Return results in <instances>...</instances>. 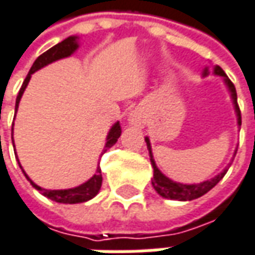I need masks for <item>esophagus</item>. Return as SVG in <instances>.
I'll list each match as a JSON object with an SVG mask.
<instances>
[{
	"label": "esophagus",
	"instance_id": "obj_1",
	"mask_svg": "<svg viewBox=\"0 0 255 255\" xmlns=\"http://www.w3.org/2000/svg\"><path fill=\"white\" fill-rule=\"evenodd\" d=\"M128 122L131 126H135V127H142L145 126V116H143V112L140 109H133L129 115H128Z\"/></svg>",
	"mask_w": 255,
	"mask_h": 255
}]
</instances>
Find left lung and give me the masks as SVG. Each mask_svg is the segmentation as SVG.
<instances>
[{
  "label": "left lung",
  "mask_w": 255,
  "mask_h": 255,
  "mask_svg": "<svg viewBox=\"0 0 255 255\" xmlns=\"http://www.w3.org/2000/svg\"><path fill=\"white\" fill-rule=\"evenodd\" d=\"M213 69H211V67ZM210 74H214V76H220L222 77V81L227 87L228 92H229V97H231V101H232L233 109H235V115H236V122H238V127L240 128L242 126V117H240V110L239 106H238V95H236V90H235V85L232 84V81L228 78V76L225 74V72L221 69L218 65L214 66H206L203 69L202 77H207ZM146 146H147V150H149V156H150V163H152L153 167V179L152 185L154 190L157 192L158 195L164 199H171V200H179V202H188V200H195L197 197H202L203 195H206L207 192L214 188L217 183L220 182L221 179L224 178V175L227 174L228 168L231 163L224 168V170L218 172L215 177H213L211 179H207V181H203L200 183H181L171 179L167 175H164L161 171L158 170L157 164L154 161V157H153L152 153V145H150V139L149 136H145ZM236 150L238 147L235 149V153H233L232 160L235 158V154H236ZM231 160V161H232Z\"/></svg>",
  "instance_id": "8db88e82"
}]
</instances>
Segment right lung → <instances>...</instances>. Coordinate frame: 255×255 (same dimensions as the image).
<instances>
[{
	"label": "right lung",
	"mask_w": 255,
	"mask_h": 255,
	"mask_svg": "<svg viewBox=\"0 0 255 255\" xmlns=\"http://www.w3.org/2000/svg\"><path fill=\"white\" fill-rule=\"evenodd\" d=\"M78 40H80L78 35H70V37L65 38V40L62 41V42H59V44H56V45H53L52 48H49L47 52H44L35 59V62L33 63V66H31V69H30V72H28L27 77L23 81L22 88H20L19 94H17L15 112H17V109H19V103H20V99H22L23 97V92L27 88L28 81H30V78H31V74L35 72H38L42 67H45V66L51 65L53 62H56V60L65 59V58L72 56L73 53L76 52L78 48H80V41ZM120 135H122L120 123L116 122L109 129L108 135H106V142H105V146H103V152H106L109 147H112V146L115 145L116 142H117V139L120 138ZM12 139H13V128H12ZM12 142H13V149H15V140H12ZM15 156L16 158H17V154H15ZM17 163H19V167L22 168L24 177L27 178L28 182L31 183V186L38 190L42 196L51 199L52 202L63 203V204H77V203L88 202V200L94 199V197L99 193L101 186H102V172H101V167H99V164H98L97 170H95V174H94L88 181H85L84 183H81V185H78V186L69 188V189H44V188L38 186L37 183H34L30 179V177L26 174V171L23 170L19 158H17Z\"/></svg>",
	"instance_id": "right-lung-1"
}]
</instances>
